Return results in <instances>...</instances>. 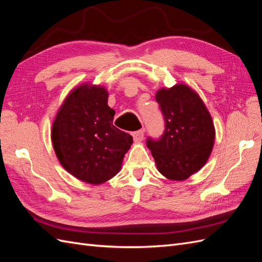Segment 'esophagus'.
Masks as SVG:
<instances>
[{
	"label": "esophagus",
	"mask_w": 262,
	"mask_h": 262,
	"mask_svg": "<svg viewBox=\"0 0 262 262\" xmlns=\"http://www.w3.org/2000/svg\"><path fill=\"white\" fill-rule=\"evenodd\" d=\"M132 137L134 142H141L142 140L144 139V131L143 130H139L132 133Z\"/></svg>",
	"instance_id": "obj_1"
}]
</instances>
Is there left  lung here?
Instances as JSON below:
<instances>
[{
    "label": "left lung",
    "instance_id": "8db88e82",
    "mask_svg": "<svg viewBox=\"0 0 262 262\" xmlns=\"http://www.w3.org/2000/svg\"><path fill=\"white\" fill-rule=\"evenodd\" d=\"M165 120V130L157 140L148 138L157 169L170 180H185L207 163L215 130L207 107L194 91L185 84L156 93Z\"/></svg>",
    "mask_w": 262,
    "mask_h": 262
}]
</instances>
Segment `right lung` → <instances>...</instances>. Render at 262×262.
I'll return each mask as SVG.
<instances>
[{
  "instance_id": "obj_1",
  "label": "right lung",
  "mask_w": 262,
  "mask_h": 262,
  "mask_svg": "<svg viewBox=\"0 0 262 262\" xmlns=\"http://www.w3.org/2000/svg\"><path fill=\"white\" fill-rule=\"evenodd\" d=\"M114 116L102 86L82 84L68 95L54 119L51 140L71 175L99 185L120 170L133 139L113 124Z\"/></svg>"
}]
</instances>
